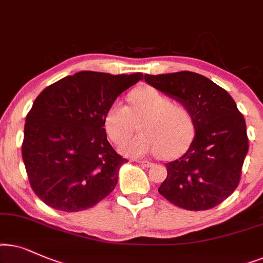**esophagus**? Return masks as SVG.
Listing matches in <instances>:
<instances>
[{
  "label": "esophagus",
  "mask_w": 263,
  "mask_h": 263,
  "mask_svg": "<svg viewBox=\"0 0 263 263\" xmlns=\"http://www.w3.org/2000/svg\"><path fill=\"white\" fill-rule=\"evenodd\" d=\"M137 163L142 164V166H144V167H152L153 166V162H150V161H146V160H137Z\"/></svg>",
  "instance_id": "1"
}]
</instances>
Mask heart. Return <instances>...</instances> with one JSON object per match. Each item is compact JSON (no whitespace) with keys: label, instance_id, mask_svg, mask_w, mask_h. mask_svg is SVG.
<instances>
[{"label":"heart","instance_id":"heart-1","mask_svg":"<svg viewBox=\"0 0 263 263\" xmlns=\"http://www.w3.org/2000/svg\"><path fill=\"white\" fill-rule=\"evenodd\" d=\"M127 107L115 101L104 115V128L114 143L124 142L139 122L142 134L120 146L126 155L141 156L162 150L163 156H174L185 148L194 134V120L183 103L173 102L153 87L134 90Z\"/></svg>","mask_w":263,"mask_h":263}]
</instances>
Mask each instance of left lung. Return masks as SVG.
Returning a JSON list of instances; mask_svg holds the SVG:
<instances>
[{"label": "left lung", "instance_id": "1", "mask_svg": "<svg viewBox=\"0 0 263 263\" xmlns=\"http://www.w3.org/2000/svg\"><path fill=\"white\" fill-rule=\"evenodd\" d=\"M149 85L190 110L196 136L179 159L166 163L159 187L164 198L187 211H208L232 195L249 150L246 119L225 89L198 73L145 74Z\"/></svg>", "mask_w": 263, "mask_h": 263}]
</instances>
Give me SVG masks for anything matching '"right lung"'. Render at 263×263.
I'll return each mask as SVG.
<instances>
[{
  "instance_id": "obj_1",
  "label": "right lung",
  "mask_w": 263,
  "mask_h": 263,
  "mask_svg": "<svg viewBox=\"0 0 263 263\" xmlns=\"http://www.w3.org/2000/svg\"><path fill=\"white\" fill-rule=\"evenodd\" d=\"M142 73L83 71L42 91L26 115L22 155L34 194L62 212L91 208L118 183L126 159L107 139L104 115Z\"/></svg>"
}]
</instances>
